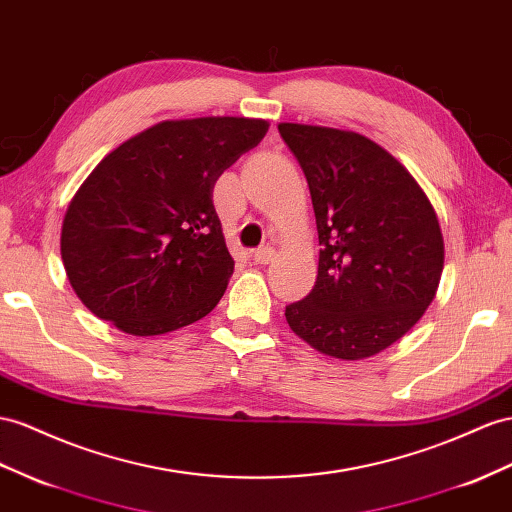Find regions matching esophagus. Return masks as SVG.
Listing matches in <instances>:
<instances>
[{
	"mask_svg": "<svg viewBox=\"0 0 512 512\" xmlns=\"http://www.w3.org/2000/svg\"><path fill=\"white\" fill-rule=\"evenodd\" d=\"M253 259H255V264H270V261L274 259V248H272V246H261V248H257Z\"/></svg>",
	"mask_w": 512,
	"mask_h": 512,
	"instance_id": "34e87169",
	"label": "esophagus"
}]
</instances>
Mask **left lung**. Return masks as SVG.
I'll list each match as a JSON object with an SVG mask.
<instances>
[{"instance_id":"8db88e82","label":"left lung","mask_w":512,"mask_h":512,"mask_svg":"<svg viewBox=\"0 0 512 512\" xmlns=\"http://www.w3.org/2000/svg\"><path fill=\"white\" fill-rule=\"evenodd\" d=\"M316 212L313 290L285 307L309 346L359 361L409 333L437 294L443 235L426 192L381 144L355 131L281 123Z\"/></svg>"}]
</instances>
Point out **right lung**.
Returning a JSON list of instances; mask_svg holds the SVG:
<instances>
[{"mask_svg":"<svg viewBox=\"0 0 512 512\" xmlns=\"http://www.w3.org/2000/svg\"><path fill=\"white\" fill-rule=\"evenodd\" d=\"M266 131L244 116L162 121L103 157L62 220L77 298L136 337L205 318L233 274L214 183Z\"/></svg>","mask_w":512,"mask_h":512,"instance_id":"obj_1","label":"right lung"}]
</instances>
